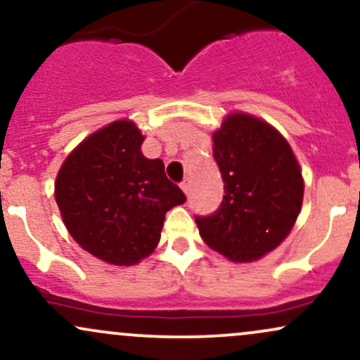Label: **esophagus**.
<instances>
[{"label":"esophagus","mask_w":360,"mask_h":360,"mask_svg":"<svg viewBox=\"0 0 360 360\" xmlns=\"http://www.w3.org/2000/svg\"><path fill=\"white\" fill-rule=\"evenodd\" d=\"M179 186H181V189H183L184 194H188L189 193V188H191V184H189V179H184Z\"/></svg>","instance_id":"esophagus-1"}]
</instances>
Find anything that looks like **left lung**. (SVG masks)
<instances>
[{
	"label": "left lung",
	"mask_w": 360,
	"mask_h": 360,
	"mask_svg": "<svg viewBox=\"0 0 360 360\" xmlns=\"http://www.w3.org/2000/svg\"><path fill=\"white\" fill-rule=\"evenodd\" d=\"M225 196L212 217H196L201 238L232 262L278 249L303 205L304 179L288 140L266 120L233 111L212 134Z\"/></svg>",
	"instance_id": "1"
}]
</instances>
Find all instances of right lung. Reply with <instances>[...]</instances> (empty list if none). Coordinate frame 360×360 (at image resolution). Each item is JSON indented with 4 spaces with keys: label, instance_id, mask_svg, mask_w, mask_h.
I'll return each instance as SVG.
<instances>
[{
    "label": "right lung",
    "instance_id": "add662e5",
    "mask_svg": "<svg viewBox=\"0 0 360 360\" xmlns=\"http://www.w3.org/2000/svg\"><path fill=\"white\" fill-rule=\"evenodd\" d=\"M134 120H115L65 157L53 196L71 237L111 266H135L155 250L166 213L186 201L160 159L142 154Z\"/></svg>",
    "mask_w": 360,
    "mask_h": 360
}]
</instances>
